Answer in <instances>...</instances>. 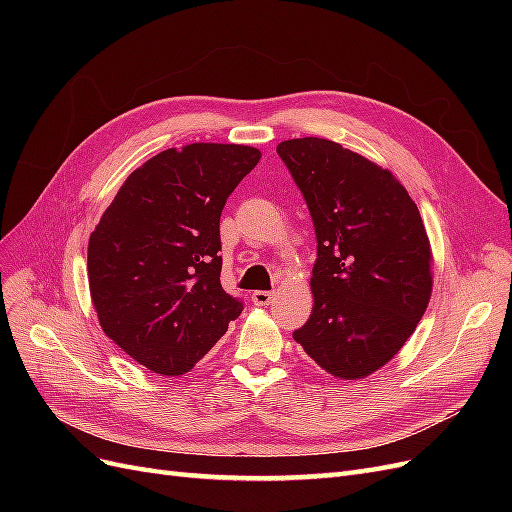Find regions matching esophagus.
<instances>
[{
	"instance_id": "esophagus-1",
	"label": "esophagus",
	"mask_w": 512,
	"mask_h": 512,
	"mask_svg": "<svg viewBox=\"0 0 512 512\" xmlns=\"http://www.w3.org/2000/svg\"><path fill=\"white\" fill-rule=\"evenodd\" d=\"M273 299H275V294L271 290H254L252 292V303L254 305L265 307V305H271Z\"/></svg>"
}]
</instances>
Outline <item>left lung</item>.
<instances>
[{
	"mask_svg": "<svg viewBox=\"0 0 512 512\" xmlns=\"http://www.w3.org/2000/svg\"><path fill=\"white\" fill-rule=\"evenodd\" d=\"M312 215L314 307L292 337L331 376L359 380L408 342L431 297L421 213L391 170L327 138L277 145Z\"/></svg>",
	"mask_w": 512,
	"mask_h": 512,
	"instance_id": "left-lung-1",
	"label": "left lung"
}]
</instances>
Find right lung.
Instances as JSON below:
<instances>
[{
  "label": "right lung",
  "mask_w": 512,
  "mask_h": 512,
  "mask_svg": "<svg viewBox=\"0 0 512 512\" xmlns=\"http://www.w3.org/2000/svg\"><path fill=\"white\" fill-rule=\"evenodd\" d=\"M258 160L247 145L166 149L134 170L91 232L100 327L153 374L190 371L243 312L220 282V218Z\"/></svg>",
  "instance_id": "add662e5"
}]
</instances>
